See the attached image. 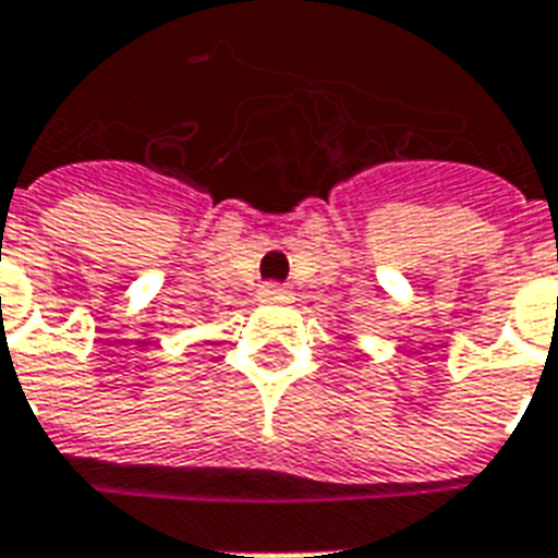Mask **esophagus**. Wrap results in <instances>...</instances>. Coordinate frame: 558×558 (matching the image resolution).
I'll return each mask as SVG.
<instances>
[{
	"instance_id": "esophagus-1",
	"label": "esophagus",
	"mask_w": 558,
	"mask_h": 558,
	"mask_svg": "<svg viewBox=\"0 0 558 558\" xmlns=\"http://www.w3.org/2000/svg\"><path fill=\"white\" fill-rule=\"evenodd\" d=\"M258 300H262V303H279V306H282V303H291L294 296H291V291H288L284 284L267 282V284H262V291H258Z\"/></svg>"
}]
</instances>
